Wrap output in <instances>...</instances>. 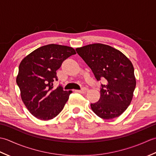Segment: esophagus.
Here are the masks:
<instances>
[{"mask_svg":"<svg viewBox=\"0 0 156 156\" xmlns=\"http://www.w3.org/2000/svg\"><path fill=\"white\" fill-rule=\"evenodd\" d=\"M88 90V89L87 88L83 87V88H82L81 90H78V92H80V93H86V92H87Z\"/></svg>","mask_w":156,"mask_h":156,"instance_id":"34e87169","label":"esophagus"}]
</instances>
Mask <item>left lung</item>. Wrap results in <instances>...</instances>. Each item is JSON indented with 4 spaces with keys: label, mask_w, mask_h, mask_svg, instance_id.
<instances>
[{
    "label": "left lung",
    "mask_w": 156,
    "mask_h": 156,
    "mask_svg": "<svg viewBox=\"0 0 156 156\" xmlns=\"http://www.w3.org/2000/svg\"><path fill=\"white\" fill-rule=\"evenodd\" d=\"M76 51L98 81L106 80L98 101L90 104L92 111L104 119L118 117L130 105L136 86L132 63L120 51L105 44H90Z\"/></svg>",
    "instance_id": "obj_1"
}]
</instances>
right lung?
Wrapping results in <instances>:
<instances>
[{
  "label": "right lung",
  "mask_w": 156,
  "mask_h": 156,
  "mask_svg": "<svg viewBox=\"0 0 156 156\" xmlns=\"http://www.w3.org/2000/svg\"><path fill=\"white\" fill-rule=\"evenodd\" d=\"M76 54L68 46L49 44L35 49L23 59L19 67L16 84L23 102L31 113L40 120L55 117L69 98L72 91L64 90L58 81L56 70L65 59Z\"/></svg>",
  "instance_id": "1"
}]
</instances>
